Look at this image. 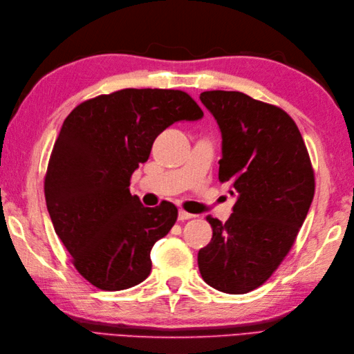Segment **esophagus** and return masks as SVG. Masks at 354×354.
<instances>
[{"label": "esophagus", "mask_w": 354, "mask_h": 354, "mask_svg": "<svg viewBox=\"0 0 354 354\" xmlns=\"http://www.w3.org/2000/svg\"><path fill=\"white\" fill-rule=\"evenodd\" d=\"M194 217V214H190V213H187V212H184V209H179V213H178V219L179 221H189V219H193Z\"/></svg>", "instance_id": "34e87169"}]
</instances>
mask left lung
Masks as SVG:
<instances>
[{"mask_svg":"<svg viewBox=\"0 0 354 354\" xmlns=\"http://www.w3.org/2000/svg\"><path fill=\"white\" fill-rule=\"evenodd\" d=\"M201 102L222 132L219 181L237 201L231 219L207 217L213 237L198 254L201 275L225 293H246L280 266L315 194L309 152L288 112L239 91H205Z\"/></svg>","mask_w":354,"mask_h":354,"instance_id":"obj_1","label":"left lung"}]
</instances>
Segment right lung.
<instances>
[{"instance_id":"obj_1","label":"right lung","mask_w":354,"mask_h":354,"mask_svg":"<svg viewBox=\"0 0 354 354\" xmlns=\"http://www.w3.org/2000/svg\"><path fill=\"white\" fill-rule=\"evenodd\" d=\"M202 117L184 91L126 88L80 103L65 118L45 201L74 268L95 288L123 290L149 277L150 251L175 225L178 208L142 205L129 192L131 176L165 127Z\"/></svg>"}]
</instances>
